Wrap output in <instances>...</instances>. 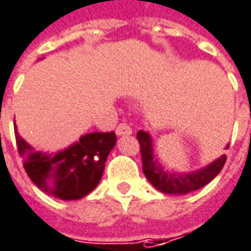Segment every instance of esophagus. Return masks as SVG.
Masks as SVG:
<instances>
[{
    "label": "esophagus",
    "instance_id": "obj_1",
    "mask_svg": "<svg viewBox=\"0 0 251 251\" xmlns=\"http://www.w3.org/2000/svg\"><path fill=\"white\" fill-rule=\"evenodd\" d=\"M131 127L127 124H120L118 127H117V136H127V134H131Z\"/></svg>",
    "mask_w": 251,
    "mask_h": 251
}]
</instances>
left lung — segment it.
<instances>
[{
  "instance_id": "1",
  "label": "left lung",
  "mask_w": 251,
  "mask_h": 251,
  "mask_svg": "<svg viewBox=\"0 0 251 251\" xmlns=\"http://www.w3.org/2000/svg\"><path fill=\"white\" fill-rule=\"evenodd\" d=\"M137 140L140 143L141 159H143V171L147 179L156 187L159 192L166 194H187L199 190L215 179L226 163V155H222L205 167L190 171V173H176L167 171L159 164L153 152V141L148 131L138 130ZM228 145L226 147V150Z\"/></svg>"
}]
</instances>
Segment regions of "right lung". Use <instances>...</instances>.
<instances>
[{
	"mask_svg": "<svg viewBox=\"0 0 251 251\" xmlns=\"http://www.w3.org/2000/svg\"><path fill=\"white\" fill-rule=\"evenodd\" d=\"M16 141L28 176L40 190L64 201L88 196L100 180L115 133H87L68 148L54 153L35 148L16 130Z\"/></svg>",
	"mask_w": 251,
	"mask_h": 251,
	"instance_id": "1",
	"label": "right lung"
}]
</instances>
